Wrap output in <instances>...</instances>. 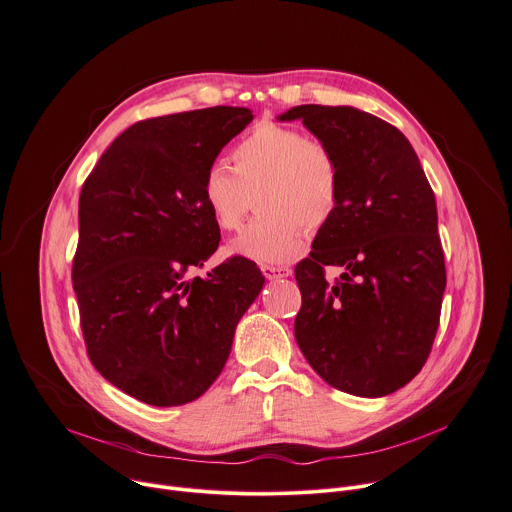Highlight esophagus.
<instances>
[{"label": "esophagus", "instance_id": "obj_1", "mask_svg": "<svg viewBox=\"0 0 512 512\" xmlns=\"http://www.w3.org/2000/svg\"><path fill=\"white\" fill-rule=\"evenodd\" d=\"M263 275L267 277V280H284V277H290L292 275V269L282 265V267H275V265H263L261 267Z\"/></svg>", "mask_w": 512, "mask_h": 512}]
</instances>
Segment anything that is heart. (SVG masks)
Instances as JSON below:
<instances>
[{
	"label": "heart",
	"instance_id": "b5f03b06",
	"mask_svg": "<svg viewBox=\"0 0 512 512\" xmlns=\"http://www.w3.org/2000/svg\"><path fill=\"white\" fill-rule=\"evenodd\" d=\"M235 167L216 161L202 181L204 202L222 230H237L257 196L263 212L230 243L255 263H282L302 253L306 228L327 226L341 202V169L333 151L296 128L257 124L235 147Z\"/></svg>",
	"mask_w": 512,
	"mask_h": 512
}]
</instances>
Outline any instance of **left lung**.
Masks as SVG:
<instances>
[{
	"label": "left lung",
	"instance_id": "8db88e82",
	"mask_svg": "<svg viewBox=\"0 0 512 512\" xmlns=\"http://www.w3.org/2000/svg\"><path fill=\"white\" fill-rule=\"evenodd\" d=\"M277 120H302L341 169L337 214L296 265V343L333 388L388 396L421 371L439 327L447 277L435 194L408 138L374 114L306 104ZM329 264L344 267L337 285L323 280Z\"/></svg>",
	"mask_w": 512,
	"mask_h": 512
}]
</instances>
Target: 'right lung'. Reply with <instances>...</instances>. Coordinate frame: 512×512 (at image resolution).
Returning <instances> with one entry per match:
<instances>
[{
  "mask_svg": "<svg viewBox=\"0 0 512 512\" xmlns=\"http://www.w3.org/2000/svg\"><path fill=\"white\" fill-rule=\"evenodd\" d=\"M251 120L249 108L216 106L136 122L83 183L73 259L81 331L94 367L136 400L200 398L265 284L245 257L188 277L220 241L204 173Z\"/></svg>",
  "mask_w": 512,
  "mask_h": 512,
  "instance_id": "obj_1",
  "label": "right lung"
}]
</instances>
